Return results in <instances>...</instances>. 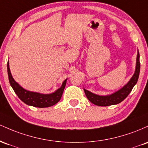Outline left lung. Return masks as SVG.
I'll list each match as a JSON object with an SVG mask.
<instances>
[{
    "instance_id": "obj_1",
    "label": "left lung",
    "mask_w": 148,
    "mask_h": 148,
    "mask_svg": "<svg viewBox=\"0 0 148 148\" xmlns=\"http://www.w3.org/2000/svg\"><path fill=\"white\" fill-rule=\"evenodd\" d=\"M140 55H139V52L138 51L137 54V59H136V71L134 73V75L131 78L129 82L122 87L120 90L117 91V92L114 93V94H111L109 96H99L96 94H93V93L89 92L87 89H84V93L85 95L89 99L90 102L94 103V105L99 106H108L111 105H114V104H118L122 101L124 100L127 97L129 93L132 92L133 87H134L136 84L138 79L139 77V73H140Z\"/></svg>"
}]
</instances>
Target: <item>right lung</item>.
Masks as SVG:
<instances>
[{
    "label": "right lung",
    "instance_id": "obj_1",
    "mask_svg": "<svg viewBox=\"0 0 148 148\" xmlns=\"http://www.w3.org/2000/svg\"><path fill=\"white\" fill-rule=\"evenodd\" d=\"M7 69L10 84L18 97L26 104L37 108H47L57 103L60 101L64 88H65L66 79L63 82L61 87L59 89H57L55 92L50 94H42L40 93L29 92V91L23 89L13 79L10 73V70L9 62H8L7 64Z\"/></svg>",
    "mask_w": 148,
    "mask_h": 148
}]
</instances>
